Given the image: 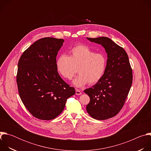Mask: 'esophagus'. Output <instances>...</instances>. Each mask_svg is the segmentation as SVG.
<instances>
[{
  "label": "esophagus",
  "mask_w": 151,
  "mask_h": 151,
  "mask_svg": "<svg viewBox=\"0 0 151 151\" xmlns=\"http://www.w3.org/2000/svg\"><path fill=\"white\" fill-rule=\"evenodd\" d=\"M76 95H81V94H82V92L80 91L79 90L76 89Z\"/></svg>",
  "instance_id": "34e87169"
}]
</instances>
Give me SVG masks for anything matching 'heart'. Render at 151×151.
<instances>
[{"label":"heart","instance_id":"b5f03b06","mask_svg":"<svg viewBox=\"0 0 151 151\" xmlns=\"http://www.w3.org/2000/svg\"><path fill=\"white\" fill-rule=\"evenodd\" d=\"M56 69L65 80H71L78 69L79 75L73 79V85L80 88L87 84L99 82L104 75L107 58L102 52H96L84 45H77L70 51V55L62 54L56 61Z\"/></svg>","mask_w":151,"mask_h":151}]
</instances>
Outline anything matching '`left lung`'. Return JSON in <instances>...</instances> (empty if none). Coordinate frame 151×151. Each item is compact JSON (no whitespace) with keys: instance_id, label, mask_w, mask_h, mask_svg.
I'll return each instance as SVG.
<instances>
[{"instance_id":"obj_1","label":"left lung","mask_w":151,"mask_h":151,"mask_svg":"<svg viewBox=\"0 0 151 151\" xmlns=\"http://www.w3.org/2000/svg\"><path fill=\"white\" fill-rule=\"evenodd\" d=\"M101 45L107 55V66L101 80L84 93L90 98L88 114L98 120L116 115L123 107L133 81V72L125 51L110 38L87 37Z\"/></svg>"}]
</instances>
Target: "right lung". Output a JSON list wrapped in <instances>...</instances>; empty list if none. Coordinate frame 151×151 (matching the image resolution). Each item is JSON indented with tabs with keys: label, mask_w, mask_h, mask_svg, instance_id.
Listing matches in <instances>:
<instances>
[{
	"label": "right lung",
	"mask_w": 151,
	"mask_h": 151,
	"mask_svg": "<svg viewBox=\"0 0 151 151\" xmlns=\"http://www.w3.org/2000/svg\"><path fill=\"white\" fill-rule=\"evenodd\" d=\"M64 42L50 37L40 39L23 52L18 63L19 97L29 112L39 119L55 118L67 99L75 94L56 69V57Z\"/></svg>",
	"instance_id": "right-lung-1"
}]
</instances>
